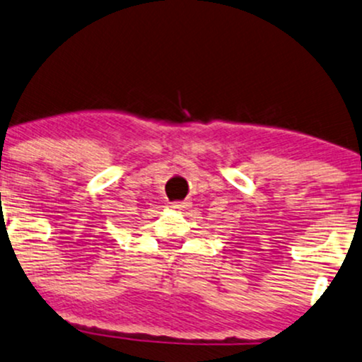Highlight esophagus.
I'll list each match as a JSON object with an SVG mask.
<instances>
[{
  "mask_svg": "<svg viewBox=\"0 0 362 362\" xmlns=\"http://www.w3.org/2000/svg\"><path fill=\"white\" fill-rule=\"evenodd\" d=\"M189 206H191V202H188V199H186V202H174V203H171L173 210H186V208H189Z\"/></svg>",
  "mask_w": 362,
  "mask_h": 362,
  "instance_id": "34e87169",
  "label": "esophagus"
}]
</instances>
